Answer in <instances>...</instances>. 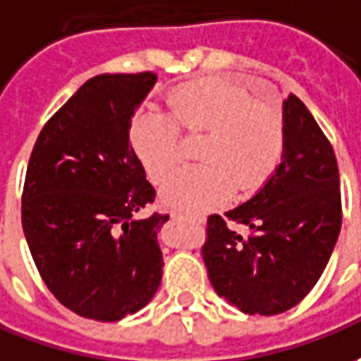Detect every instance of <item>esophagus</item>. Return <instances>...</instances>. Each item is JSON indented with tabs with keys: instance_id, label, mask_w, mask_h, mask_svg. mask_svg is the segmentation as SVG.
<instances>
[{
	"instance_id": "esophagus-1",
	"label": "esophagus",
	"mask_w": 361,
	"mask_h": 361,
	"mask_svg": "<svg viewBox=\"0 0 361 361\" xmlns=\"http://www.w3.org/2000/svg\"><path fill=\"white\" fill-rule=\"evenodd\" d=\"M170 216H172V219H180V216H183V213H181V211H172ZM195 221H197V223H203V216H195Z\"/></svg>"
}]
</instances>
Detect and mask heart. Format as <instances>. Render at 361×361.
<instances>
[{"instance_id":"b5f03b06","label":"heart","mask_w":361,"mask_h":361,"mask_svg":"<svg viewBox=\"0 0 361 361\" xmlns=\"http://www.w3.org/2000/svg\"><path fill=\"white\" fill-rule=\"evenodd\" d=\"M170 113L140 111L128 128L130 146L148 178L162 183L181 160L180 127L205 133L203 164L173 173L162 189L166 205L203 211L224 203L233 189L252 193L276 172L286 148V127L276 107L254 102L242 85L199 78L168 95Z\"/></svg>"}]
</instances>
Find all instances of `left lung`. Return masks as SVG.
I'll list each match as a JSON object with an SVG mask.
<instances>
[{"label": "left lung", "mask_w": 361, "mask_h": 361, "mask_svg": "<svg viewBox=\"0 0 361 361\" xmlns=\"http://www.w3.org/2000/svg\"><path fill=\"white\" fill-rule=\"evenodd\" d=\"M281 164L258 193L207 219L201 248L211 286L246 314H279L309 295L329 264L342 224L336 156L297 95L283 102ZM251 228L242 237L230 223Z\"/></svg>", "instance_id": "8db88e82"}]
</instances>
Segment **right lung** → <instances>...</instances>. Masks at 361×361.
Segmentation results:
<instances>
[{
  "label": "right lung",
  "mask_w": 361,
  "mask_h": 361,
  "mask_svg": "<svg viewBox=\"0 0 361 361\" xmlns=\"http://www.w3.org/2000/svg\"><path fill=\"white\" fill-rule=\"evenodd\" d=\"M156 74L87 80L47 121L21 199L23 233L42 281L66 309L102 322L140 311L162 281L156 191L128 142Z\"/></svg>",
  "instance_id": "obj_1"
}]
</instances>
